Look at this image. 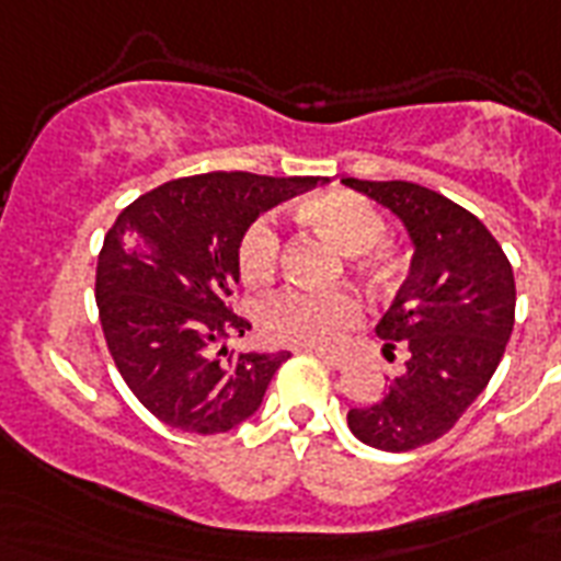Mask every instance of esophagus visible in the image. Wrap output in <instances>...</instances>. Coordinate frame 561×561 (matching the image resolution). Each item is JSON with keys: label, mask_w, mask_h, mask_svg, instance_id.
<instances>
[{"label": "esophagus", "mask_w": 561, "mask_h": 561, "mask_svg": "<svg viewBox=\"0 0 561 561\" xmlns=\"http://www.w3.org/2000/svg\"><path fill=\"white\" fill-rule=\"evenodd\" d=\"M302 352H311L317 360H323L325 367H332V369L346 367V358H343V355H332V352H325V350H311V346H302Z\"/></svg>", "instance_id": "obj_1"}]
</instances>
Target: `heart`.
Instances as JSON below:
<instances>
[{
    "label": "heart",
    "instance_id": "1",
    "mask_svg": "<svg viewBox=\"0 0 561 561\" xmlns=\"http://www.w3.org/2000/svg\"><path fill=\"white\" fill-rule=\"evenodd\" d=\"M302 215L325 229L346 253H369L383 241L387 224L373 201L355 192H325L302 203ZM282 262V227L273 215L259 218L238 241V271L253 288L276 279ZM364 320L360 299L343 288H285L264 299L259 323L273 343L332 350Z\"/></svg>",
    "mask_w": 561,
    "mask_h": 561
}]
</instances>
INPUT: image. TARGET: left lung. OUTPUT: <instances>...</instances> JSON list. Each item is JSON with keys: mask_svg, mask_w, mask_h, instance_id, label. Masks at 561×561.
<instances>
[{"mask_svg": "<svg viewBox=\"0 0 561 561\" xmlns=\"http://www.w3.org/2000/svg\"><path fill=\"white\" fill-rule=\"evenodd\" d=\"M396 211L413 262L390 311L375 325L383 355L408 360L375 404L352 408L346 422L360 443L413 451L448 434L504 358L515 323L513 264L478 215L408 180H343Z\"/></svg>", "mask_w": 561, "mask_h": 561, "instance_id": "8db88e82", "label": "left lung"}]
</instances>
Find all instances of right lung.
<instances>
[{"instance_id":"right-lung-1","label":"right lung","mask_w":561,"mask_h":561,"mask_svg":"<svg viewBox=\"0 0 561 561\" xmlns=\"http://www.w3.org/2000/svg\"><path fill=\"white\" fill-rule=\"evenodd\" d=\"M314 178L211 171L162 183L104 236L95 302L107 350L145 410L186 434H224L253 416L288 352H227L250 329L232 311L238 241L259 211Z\"/></svg>"}]
</instances>
